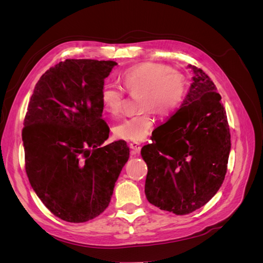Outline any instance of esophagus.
I'll list each match as a JSON object with an SVG mask.
<instances>
[{"mask_svg":"<svg viewBox=\"0 0 263 263\" xmlns=\"http://www.w3.org/2000/svg\"><path fill=\"white\" fill-rule=\"evenodd\" d=\"M129 148L133 150L134 154H139L140 153V149H141V145L139 142H130L129 144Z\"/></svg>","mask_w":263,"mask_h":263,"instance_id":"esophagus-1","label":"esophagus"}]
</instances>
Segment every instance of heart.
<instances>
[{"instance_id": "b5f03b06", "label": "heart", "mask_w": 263, "mask_h": 263, "mask_svg": "<svg viewBox=\"0 0 263 263\" xmlns=\"http://www.w3.org/2000/svg\"><path fill=\"white\" fill-rule=\"evenodd\" d=\"M125 91L132 97L139 98V110L144 112L127 117L116 123L113 134L117 139L126 141H142L155 125L154 112L169 116L181 105L185 94V82L179 73L163 65L145 62L126 69L121 74ZM101 104L109 116L121 114L125 92L114 83H105L101 90Z\"/></svg>"}]
</instances>
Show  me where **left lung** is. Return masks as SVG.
<instances>
[{
	"label": "left lung",
	"mask_w": 263,
	"mask_h": 263,
	"mask_svg": "<svg viewBox=\"0 0 263 263\" xmlns=\"http://www.w3.org/2000/svg\"><path fill=\"white\" fill-rule=\"evenodd\" d=\"M189 67L194 72L193 82L180 109L162 125L153 144L141 149L148 166L147 200L176 215L194 212L217 193L230 151L221 97L202 69Z\"/></svg>",
	"instance_id": "1"
}]
</instances>
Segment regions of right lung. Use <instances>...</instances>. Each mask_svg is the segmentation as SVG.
Here are the masks:
<instances>
[{"instance_id": "right-lung-1", "label": "right lung", "mask_w": 263, "mask_h": 263, "mask_svg": "<svg viewBox=\"0 0 263 263\" xmlns=\"http://www.w3.org/2000/svg\"><path fill=\"white\" fill-rule=\"evenodd\" d=\"M115 61L67 59L41 77L22 132L31 187L54 216L84 222L105 211L128 161L124 140L102 146L109 128L101 90Z\"/></svg>"}]
</instances>
